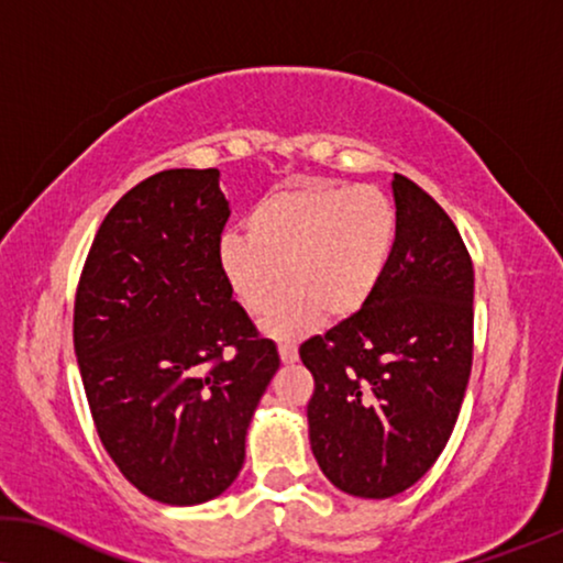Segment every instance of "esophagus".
<instances>
[{
  "mask_svg": "<svg viewBox=\"0 0 563 563\" xmlns=\"http://www.w3.org/2000/svg\"><path fill=\"white\" fill-rule=\"evenodd\" d=\"M278 352H280V360H283V364H292V362H298V350H296V344H280V346H278Z\"/></svg>",
  "mask_w": 563,
  "mask_h": 563,
  "instance_id": "esophagus-1",
  "label": "esophagus"
}]
</instances>
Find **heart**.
I'll return each mask as SVG.
<instances>
[{"label":"heart","instance_id":"heart-1","mask_svg":"<svg viewBox=\"0 0 563 563\" xmlns=\"http://www.w3.org/2000/svg\"><path fill=\"white\" fill-rule=\"evenodd\" d=\"M395 229V206L379 188L308 178L252 206L247 234H221L217 265L250 313L265 311L285 278L292 280L263 321L273 336L290 339L323 313L344 321L369 303L390 263Z\"/></svg>","mask_w":563,"mask_h":563}]
</instances>
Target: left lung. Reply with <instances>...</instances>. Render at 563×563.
<instances>
[{"instance_id":"left-lung-1","label":"left lung","mask_w":563,"mask_h":563,"mask_svg":"<svg viewBox=\"0 0 563 563\" xmlns=\"http://www.w3.org/2000/svg\"><path fill=\"white\" fill-rule=\"evenodd\" d=\"M385 278L357 316L300 344L308 437L346 495L385 500L431 470L472 372L474 267L449 213L400 173Z\"/></svg>"}]
</instances>
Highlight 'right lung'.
Wrapping results in <instances>:
<instances>
[{"instance_id":"1","label":"right lung","mask_w":563,"mask_h":563,"mask_svg":"<svg viewBox=\"0 0 563 563\" xmlns=\"http://www.w3.org/2000/svg\"><path fill=\"white\" fill-rule=\"evenodd\" d=\"M227 219L217 168L155 173L101 221L76 290L93 426L124 477L165 505H199L232 485L280 367L219 273Z\"/></svg>"}]
</instances>
